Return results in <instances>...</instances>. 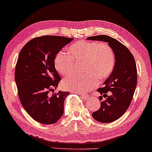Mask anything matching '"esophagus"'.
<instances>
[{"mask_svg":"<svg viewBox=\"0 0 152 152\" xmlns=\"http://www.w3.org/2000/svg\"><path fill=\"white\" fill-rule=\"evenodd\" d=\"M79 95H80V97H82L83 99H84V100H88V99H90L89 96L87 95H85V94H79Z\"/></svg>","mask_w":152,"mask_h":152,"instance_id":"obj_1","label":"esophagus"}]
</instances>
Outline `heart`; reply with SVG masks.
<instances>
[{"instance_id":"b5f03b06","label":"heart","mask_w":152,"mask_h":152,"mask_svg":"<svg viewBox=\"0 0 152 152\" xmlns=\"http://www.w3.org/2000/svg\"><path fill=\"white\" fill-rule=\"evenodd\" d=\"M67 54L59 52L54 60L57 72L63 76L74 72L76 63L83 62L81 72L84 76H71L64 79V89L84 93L93 89L99 81L110 76L116 64V57L113 49L107 43L80 41L72 44Z\"/></svg>"}]
</instances>
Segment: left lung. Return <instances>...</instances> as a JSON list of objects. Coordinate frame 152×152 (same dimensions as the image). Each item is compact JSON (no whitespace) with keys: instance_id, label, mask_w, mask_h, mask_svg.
Returning <instances> with one entry per match:
<instances>
[{"instance_id":"8db88e82","label":"left lung","mask_w":152,"mask_h":152,"mask_svg":"<svg viewBox=\"0 0 152 152\" xmlns=\"http://www.w3.org/2000/svg\"><path fill=\"white\" fill-rule=\"evenodd\" d=\"M86 39L106 42L114 52L116 64L114 70L103 83V87L97 89L101 95L107 97L106 100L102 101L99 110L92 114L98 122H113L124 114L135 93L137 80L135 59L126 46L110 36L98 35ZM107 92H111V95L107 96ZM102 98L100 96L99 99Z\"/></svg>"}]
</instances>
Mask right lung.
<instances>
[{
	"mask_svg": "<svg viewBox=\"0 0 152 152\" xmlns=\"http://www.w3.org/2000/svg\"><path fill=\"white\" fill-rule=\"evenodd\" d=\"M74 38L44 36L31 40L22 48L15 67V82L23 107L38 123L53 124L64 114L69 92L48 93L58 86L60 76L54 60L62 48Z\"/></svg>",
	"mask_w": 152,
	"mask_h": 152,
	"instance_id": "add662e5",
	"label": "right lung"
}]
</instances>
